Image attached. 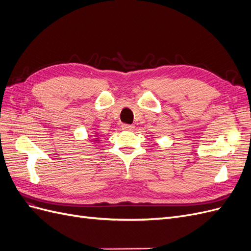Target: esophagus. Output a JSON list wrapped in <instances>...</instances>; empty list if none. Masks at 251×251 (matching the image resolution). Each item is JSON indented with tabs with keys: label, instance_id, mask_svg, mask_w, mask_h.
<instances>
[{
	"label": "esophagus",
	"instance_id": "1",
	"mask_svg": "<svg viewBox=\"0 0 251 251\" xmlns=\"http://www.w3.org/2000/svg\"><path fill=\"white\" fill-rule=\"evenodd\" d=\"M121 128H123L124 131H133V130H134V126L124 124L123 126H121Z\"/></svg>",
	"mask_w": 251,
	"mask_h": 251
}]
</instances>
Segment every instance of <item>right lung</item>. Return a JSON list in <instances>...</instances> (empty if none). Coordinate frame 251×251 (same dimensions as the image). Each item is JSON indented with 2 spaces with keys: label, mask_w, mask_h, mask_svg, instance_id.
Returning a JSON list of instances; mask_svg holds the SVG:
<instances>
[{
  "label": "right lung",
  "mask_w": 251,
  "mask_h": 251,
  "mask_svg": "<svg viewBox=\"0 0 251 251\" xmlns=\"http://www.w3.org/2000/svg\"><path fill=\"white\" fill-rule=\"evenodd\" d=\"M98 137H100V135H98V133H94V138L92 139V141H94V142H98V141H100V138H98Z\"/></svg>",
  "instance_id": "add662e5"
}]
</instances>
